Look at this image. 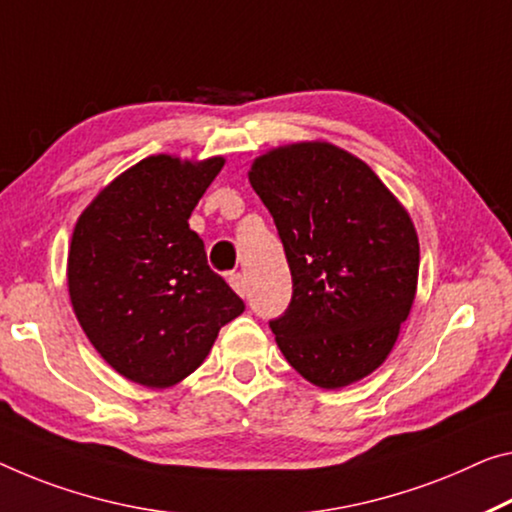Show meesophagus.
Here are the masks:
<instances>
[{
  "label": "esophagus",
  "mask_w": 512,
  "mask_h": 512,
  "mask_svg": "<svg viewBox=\"0 0 512 512\" xmlns=\"http://www.w3.org/2000/svg\"><path fill=\"white\" fill-rule=\"evenodd\" d=\"M229 283H231V288L235 290V293H238L240 297H245V293H247V281H245V274H240V272L231 274V277H229Z\"/></svg>",
  "instance_id": "1"
}]
</instances>
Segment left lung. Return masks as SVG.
Segmentation results:
<instances>
[{"instance_id": "left-lung-1", "label": "left lung", "mask_w": 512, "mask_h": 512, "mask_svg": "<svg viewBox=\"0 0 512 512\" xmlns=\"http://www.w3.org/2000/svg\"><path fill=\"white\" fill-rule=\"evenodd\" d=\"M249 183L277 224L293 300L270 327L304 380L341 389L384 364L410 316L419 235L364 160L329 141L256 157Z\"/></svg>"}]
</instances>
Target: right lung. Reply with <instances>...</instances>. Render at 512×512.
<instances>
[{
    "label": "right lung",
    "mask_w": 512,
    "mask_h": 512,
    "mask_svg": "<svg viewBox=\"0 0 512 512\" xmlns=\"http://www.w3.org/2000/svg\"><path fill=\"white\" fill-rule=\"evenodd\" d=\"M222 167L219 155H151L102 187L77 219L70 304L93 348L125 380L174 387L245 311L187 224Z\"/></svg>",
    "instance_id": "obj_1"
}]
</instances>
